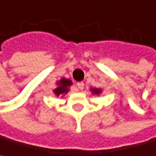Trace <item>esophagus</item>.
<instances>
[{"label": "esophagus", "instance_id": "1", "mask_svg": "<svg viewBox=\"0 0 156 156\" xmlns=\"http://www.w3.org/2000/svg\"><path fill=\"white\" fill-rule=\"evenodd\" d=\"M76 87H77L79 90H83V87H84V83H83V81H77V83H76Z\"/></svg>", "mask_w": 156, "mask_h": 156}]
</instances>
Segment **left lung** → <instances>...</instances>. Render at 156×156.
Instances as JSON below:
<instances>
[{
	"mask_svg": "<svg viewBox=\"0 0 156 156\" xmlns=\"http://www.w3.org/2000/svg\"><path fill=\"white\" fill-rule=\"evenodd\" d=\"M94 91L95 92V94H98V92H99V90H97V88H94Z\"/></svg>",
	"mask_w": 156,
	"mask_h": 156,
	"instance_id": "1",
	"label": "left lung"
}]
</instances>
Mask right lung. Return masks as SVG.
I'll list each match as a JSON object with an SVG mask.
<instances>
[{"label": "right lung", "instance_id": "1", "mask_svg": "<svg viewBox=\"0 0 156 156\" xmlns=\"http://www.w3.org/2000/svg\"><path fill=\"white\" fill-rule=\"evenodd\" d=\"M70 84H72V81H70L69 80H66V79L61 80L58 83V87L54 90L55 95L66 94V92L68 91V87L70 86Z\"/></svg>", "mask_w": 156, "mask_h": 156}]
</instances>
